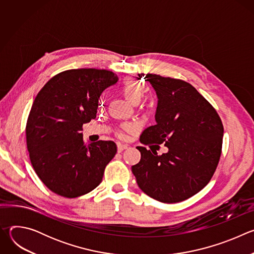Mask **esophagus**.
Instances as JSON below:
<instances>
[{"mask_svg":"<svg viewBox=\"0 0 254 254\" xmlns=\"http://www.w3.org/2000/svg\"><path fill=\"white\" fill-rule=\"evenodd\" d=\"M127 149V144H123V143H118V152L119 153H122L124 150Z\"/></svg>","mask_w":254,"mask_h":254,"instance_id":"34e87169","label":"esophagus"}]
</instances>
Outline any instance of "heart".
<instances>
[{
	"instance_id": "1",
	"label": "heart",
	"mask_w": 254,
	"mask_h": 254,
	"mask_svg": "<svg viewBox=\"0 0 254 254\" xmlns=\"http://www.w3.org/2000/svg\"><path fill=\"white\" fill-rule=\"evenodd\" d=\"M121 91L125 95V97L133 104L138 103L144 96L143 86L140 84L139 81L131 77H127L124 79V81L121 84ZM131 129H132V127L130 125H127V124L123 125L121 127V129L118 131V136L121 138H125L126 132H128Z\"/></svg>"
}]
</instances>
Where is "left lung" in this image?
<instances>
[{"instance_id": "left-lung-1", "label": "left lung", "mask_w": 254, "mask_h": 254, "mask_svg": "<svg viewBox=\"0 0 254 254\" xmlns=\"http://www.w3.org/2000/svg\"><path fill=\"white\" fill-rule=\"evenodd\" d=\"M158 96L156 125L139 137L143 144L165 143L158 155L137 147L140 161L131 167L140 190L163 203L184 201L211 180L222 150L223 125L215 108L190 83L157 74H138ZM158 144L153 147H158Z\"/></svg>"}]
</instances>
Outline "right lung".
Returning a JSON list of instances; mask_svg holds the SVG:
<instances>
[{"label":"right lung","mask_w":254,"mask_h":254,"mask_svg":"<svg viewBox=\"0 0 254 254\" xmlns=\"http://www.w3.org/2000/svg\"><path fill=\"white\" fill-rule=\"evenodd\" d=\"M118 80L105 69H70L53 76L36 96L26 125L27 149L34 171L53 193L76 198L101 183L117 144H85L80 131L96 118L102 91Z\"/></svg>","instance_id":"add662e5"}]
</instances>
